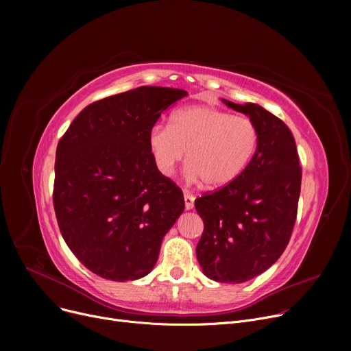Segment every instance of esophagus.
<instances>
[{
    "label": "esophagus",
    "instance_id": "obj_1",
    "mask_svg": "<svg viewBox=\"0 0 351 351\" xmlns=\"http://www.w3.org/2000/svg\"><path fill=\"white\" fill-rule=\"evenodd\" d=\"M185 208L188 209V210H191V209H193V206H195V196L193 195H191V193H185Z\"/></svg>",
    "mask_w": 351,
    "mask_h": 351
}]
</instances>
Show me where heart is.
<instances>
[{
    "instance_id": "1",
    "label": "heart",
    "mask_w": 351,
    "mask_h": 351,
    "mask_svg": "<svg viewBox=\"0 0 351 351\" xmlns=\"http://www.w3.org/2000/svg\"><path fill=\"white\" fill-rule=\"evenodd\" d=\"M259 145V129L247 117L210 105L175 110L169 125L154 126L147 146L156 169L172 175L186 153L188 176L208 188L233 182L250 163Z\"/></svg>"
}]
</instances>
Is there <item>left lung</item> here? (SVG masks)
I'll return each instance as SVG.
<instances>
[{"instance_id": "left-lung-1", "label": "left lung", "mask_w": 351, "mask_h": 351, "mask_svg": "<svg viewBox=\"0 0 351 351\" xmlns=\"http://www.w3.org/2000/svg\"><path fill=\"white\" fill-rule=\"evenodd\" d=\"M228 106L249 115L259 145L233 182L195 200L204 220L197 262L209 279L243 283L267 270L285 252L298 217L302 166L289 126L256 104Z\"/></svg>"}]
</instances>
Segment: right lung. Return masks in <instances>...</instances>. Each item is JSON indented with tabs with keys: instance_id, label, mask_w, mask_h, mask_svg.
<instances>
[{
	"instance_id": "obj_1",
	"label": "right lung",
	"mask_w": 351,
	"mask_h": 351,
	"mask_svg": "<svg viewBox=\"0 0 351 351\" xmlns=\"http://www.w3.org/2000/svg\"><path fill=\"white\" fill-rule=\"evenodd\" d=\"M186 90L139 86L92 102L55 158L53 209L80 262L114 282L149 273L163 236L185 209L182 189L154 163L147 135Z\"/></svg>"
}]
</instances>
